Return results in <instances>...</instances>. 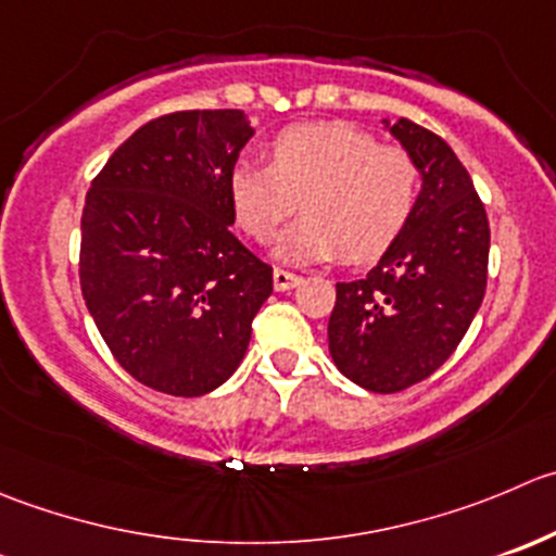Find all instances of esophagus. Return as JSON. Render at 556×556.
<instances>
[{
    "label": "esophagus",
    "instance_id": "34e87169",
    "mask_svg": "<svg viewBox=\"0 0 556 556\" xmlns=\"http://www.w3.org/2000/svg\"><path fill=\"white\" fill-rule=\"evenodd\" d=\"M301 282L299 274L285 271V268H274V288L277 290H290Z\"/></svg>",
    "mask_w": 556,
    "mask_h": 556
}]
</instances>
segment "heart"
<instances>
[{"label":"heart","mask_w":556,"mask_h":556,"mask_svg":"<svg viewBox=\"0 0 556 556\" xmlns=\"http://www.w3.org/2000/svg\"><path fill=\"white\" fill-rule=\"evenodd\" d=\"M418 192L421 168L413 154L344 122L282 129L268 165L239 163L228 179L236 225L257 244L274 241L299 203L304 217L277 247L282 261L382 255L407 228Z\"/></svg>","instance_id":"b5f03b06"}]
</instances>
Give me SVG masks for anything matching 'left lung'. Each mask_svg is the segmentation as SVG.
Listing matches in <instances>:
<instances>
[{"mask_svg":"<svg viewBox=\"0 0 556 556\" xmlns=\"http://www.w3.org/2000/svg\"><path fill=\"white\" fill-rule=\"evenodd\" d=\"M421 168L418 206L380 263L337 282L328 350L348 380L396 393L427 380L465 339L489 268V219L454 149L421 124L386 122Z\"/></svg>","mask_w":556,"mask_h":556,"instance_id":"obj_1","label":"left lung"}]
</instances>
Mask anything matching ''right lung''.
<instances>
[{"label": "right lung", "instance_id": "obj_1", "mask_svg": "<svg viewBox=\"0 0 556 556\" xmlns=\"http://www.w3.org/2000/svg\"><path fill=\"white\" fill-rule=\"evenodd\" d=\"M244 111H176L135 129L86 192L80 293L113 358L143 386L203 396L247 353L271 266L233 233L228 179Z\"/></svg>", "mask_w": 556, "mask_h": 556}]
</instances>
